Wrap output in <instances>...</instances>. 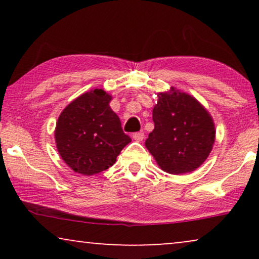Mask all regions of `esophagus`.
Returning a JSON list of instances; mask_svg holds the SVG:
<instances>
[{
	"label": "esophagus",
	"mask_w": 259,
	"mask_h": 259,
	"mask_svg": "<svg viewBox=\"0 0 259 259\" xmlns=\"http://www.w3.org/2000/svg\"><path fill=\"white\" fill-rule=\"evenodd\" d=\"M132 138H133V140H136V141H143L145 136H144V133L137 132V133H133Z\"/></svg>",
	"instance_id": "obj_1"
}]
</instances>
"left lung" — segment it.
Here are the masks:
<instances>
[{"label": "left lung", "mask_w": 259, "mask_h": 259, "mask_svg": "<svg viewBox=\"0 0 259 259\" xmlns=\"http://www.w3.org/2000/svg\"><path fill=\"white\" fill-rule=\"evenodd\" d=\"M152 118L154 130L145 146L162 171L184 175L206 160L215 140L214 122L196 98L175 87L159 92Z\"/></svg>", "instance_id": "left-lung-1"}]
</instances>
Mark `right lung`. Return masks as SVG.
<instances>
[{
    "label": "right lung",
    "instance_id": "add662e5",
    "mask_svg": "<svg viewBox=\"0 0 259 259\" xmlns=\"http://www.w3.org/2000/svg\"><path fill=\"white\" fill-rule=\"evenodd\" d=\"M112 95L92 90L67 105L59 115L55 143L60 157L74 172L93 176L113 166L131 138L112 111Z\"/></svg>",
    "mask_w": 259,
    "mask_h": 259
}]
</instances>
